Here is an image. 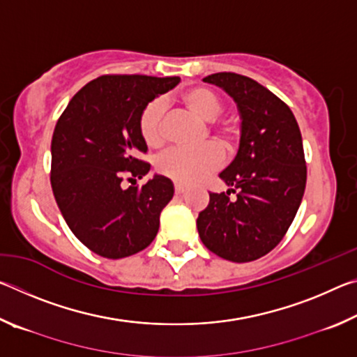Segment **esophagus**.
<instances>
[{
	"instance_id": "esophagus-1",
	"label": "esophagus",
	"mask_w": 357,
	"mask_h": 357,
	"mask_svg": "<svg viewBox=\"0 0 357 357\" xmlns=\"http://www.w3.org/2000/svg\"><path fill=\"white\" fill-rule=\"evenodd\" d=\"M187 190V185L181 184V183H174V192L178 193V195H181V193H184Z\"/></svg>"
}]
</instances>
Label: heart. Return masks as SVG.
Here are the masks:
<instances>
[{
  "mask_svg": "<svg viewBox=\"0 0 357 357\" xmlns=\"http://www.w3.org/2000/svg\"><path fill=\"white\" fill-rule=\"evenodd\" d=\"M179 102L193 116L204 123H211L222 112V100L213 89L206 86H193L181 93ZM138 129L143 142L149 148H159L164 143V105L154 100L144 107L138 119ZM220 142L228 143L233 129L222 124L214 129ZM222 162V153L215 144H204L195 149H172L157 159V172L181 184H193L206 176Z\"/></svg>",
  "mask_w": 357,
  "mask_h": 357,
  "instance_id": "1",
  "label": "heart"
}]
</instances>
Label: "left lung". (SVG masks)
<instances>
[{"mask_svg":"<svg viewBox=\"0 0 357 357\" xmlns=\"http://www.w3.org/2000/svg\"><path fill=\"white\" fill-rule=\"evenodd\" d=\"M203 82L236 102L241 138L236 157L219 173L231 189L209 193L198 234L220 258L253 261L280 243L301 206L307 181L301 130L285 102L252 78L219 72ZM229 191L236 201L229 200Z\"/></svg>","mask_w":357,"mask_h":357,"instance_id":"1","label":"left lung"}]
</instances>
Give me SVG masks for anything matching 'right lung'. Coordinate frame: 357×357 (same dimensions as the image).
<instances>
[{"instance_id": "add662e5", "label": "right lung", "mask_w": 357, "mask_h": 357, "mask_svg": "<svg viewBox=\"0 0 357 357\" xmlns=\"http://www.w3.org/2000/svg\"><path fill=\"white\" fill-rule=\"evenodd\" d=\"M179 77L102 75L78 91L59 116L52 137L53 195L82 244L110 259L130 257L153 243L160 213L173 198L168 178L124 189L151 165L138 119L149 102L170 91Z\"/></svg>"}]
</instances>
